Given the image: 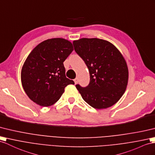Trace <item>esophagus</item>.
<instances>
[{"label":"esophagus","mask_w":155,"mask_h":155,"mask_svg":"<svg viewBox=\"0 0 155 155\" xmlns=\"http://www.w3.org/2000/svg\"><path fill=\"white\" fill-rule=\"evenodd\" d=\"M74 83H75V84H78V78H75V79H74Z\"/></svg>","instance_id":"esophagus-1"}]
</instances>
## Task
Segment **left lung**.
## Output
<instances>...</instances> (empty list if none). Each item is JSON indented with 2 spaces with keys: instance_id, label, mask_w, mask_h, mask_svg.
<instances>
[{
  "instance_id": "left-lung-1",
  "label": "left lung",
  "mask_w": 155,
  "mask_h": 155,
  "mask_svg": "<svg viewBox=\"0 0 155 155\" xmlns=\"http://www.w3.org/2000/svg\"><path fill=\"white\" fill-rule=\"evenodd\" d=\"M76 53L87 66L90 82L77 89L87 103L96 109L107 108L116 104L125 92L128 68L125 59L114 45L97 38L74 41Z\"/></svg>"
}]
</instances>
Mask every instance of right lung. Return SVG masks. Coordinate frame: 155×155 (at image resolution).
Returning a JSON list of instances; mask_svg holds the SVG:
<instances>
[{
    "label": "right lung",
    "mask_w": 155,
    "mask_h": 155,
    "mask_svg": "<svg viewBox=\"0 0 155 155\" xmlns=\"http://www.w3.org/2000/svg\"><path fill=\"white\" fill-rule=\"evenodd\" d=\"M74 50L71 42L62 38L45 40L30 52L21 69V84L34 103L49 107L57 102L64 88L74 84L66 77L63 62Z\"/></svg>",
    "instance_id": "right-lung-1"
}]
</instances>
